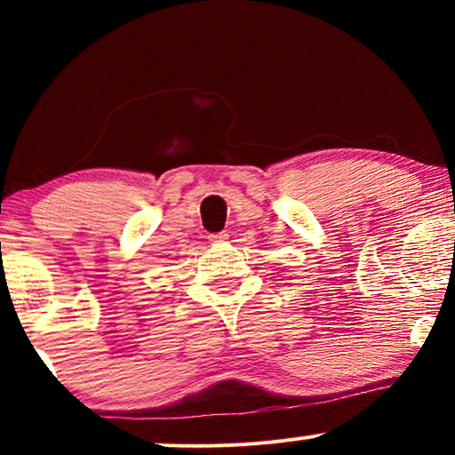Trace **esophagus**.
Segmentation results:
<instances>
[{"instance_id": "34e87169", "label": "esophagus", "mask_w": 455, "mask_h": 455, "mask_svg": "<svg viewBox=\"0 0 455 455\" xmlns=\"http://www.w3.org/2000/svg\"><path fill=\"white\" fill-rule=\"evenodd\" d=\"M229 238L228 232H217V234H209V240L213 242V244H221V242H226Z\"/></svg>"}]
</instances>
